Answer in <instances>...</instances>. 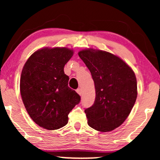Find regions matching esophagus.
Masks as SVG:
<instances>
[{
	"label": "esophagus",
	"instance_id": "esophagus-1",
	"mask_svg": "<svg viewBox=\"0 0 160 160\" xmlns=\"http://www.w3.org/2000/svg\"><path fill=\"white\" fill-rule=\"evenodd\" d=\"M76 92H77L79 95H82V89H81L80 88H78L77 89H76Z\"/></svg>",
	"mask_w": 160,
	"mask_h": 160
}]
</instances>
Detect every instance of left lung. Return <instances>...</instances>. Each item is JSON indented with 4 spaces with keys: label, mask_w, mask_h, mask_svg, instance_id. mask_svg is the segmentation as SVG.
I'll use <instances>...</instances> for the list:
<instances>
[{
    "label": "left lung",
    "mask_w": 160,
    "mask_h": 160,
    "mask_svg": "<svg viewBox=\"0 0 160 160\" xmlns=\"http://www.w3.org/2000/svg\"><path fill=\"white\" fill-rule=\"evenodd\" d=\"M78 54L95 83V102L84 111L87 123L100 132H110L125 121L134 106L138 95L135 73L109 52L88 49Z\"/></svg>",
    "instance_id": "obj_1"
}]
</instances>
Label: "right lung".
Wrapping results in <instances>:
<instances>
[{
	"mask_svg": "<svg viewBox=\"0 0 160 160\" xmlns=\"http://www.w3.org/2000/svg\"><path fill=\"white\" fill-rule=\"evenodd\" d=\"M73 54L68 48H43L35 52L24 65L20 93L30 118L49 130L60 129L68 122V113L81 98L68 87L64 66Z\"/></svg>",
	"mask_w": 160,
	"mask_h": 160,
	"instance_id": "right-lung-1",
	"label": "right lung"
}]
</instances>
